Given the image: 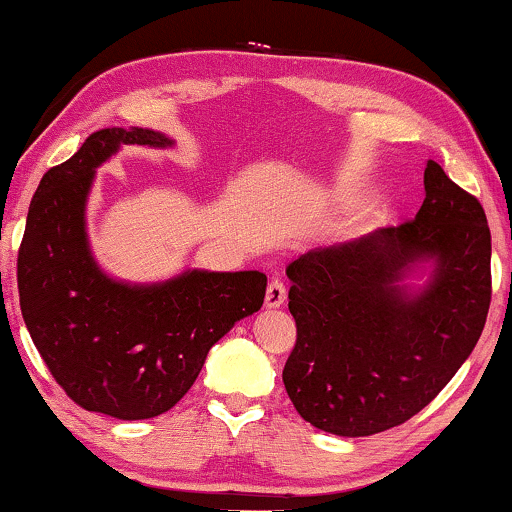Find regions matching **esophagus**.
Here are the masks:
<instances>
[{"label":"esophagus","mask_w":512,"mask_h":512,"mask_svg":"<svg viewBox=\"0 0 512 512\" xmlns=\"http://www.w3.org/2000/svg\"><path fill=\"white\" fill-rule=\"evenodd\" d=\"M286 300V286L279 277H272L270 284H268V291H265V307H279L284 305Z\"/></svg>","instance_id":"34e87169"}]
</instances>
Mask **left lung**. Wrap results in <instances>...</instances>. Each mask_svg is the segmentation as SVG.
Listing matches in <instances>:
<instances>
[{
	"label": "left lung",
	"mask_w": 512,
	"mask_h": 512,
	"mask_svg": "<svg viewBox=\"0 0 512 512\" xmlns=\"http://www.w3.org/2000/svg\"><path fill=\"white\" fill-rule=\"evenodd\" d=\"M415 219L289 263L296 347L282 380L298 415L359 438L415 417L461 368L492 300L485 209L429 160ZM426 274L427 282H407Z\"/></svg>",
	"instance_id": "left-lung-1"
}]
</instances>
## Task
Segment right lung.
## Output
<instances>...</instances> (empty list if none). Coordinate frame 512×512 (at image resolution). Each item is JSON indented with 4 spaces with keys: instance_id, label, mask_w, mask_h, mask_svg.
<instances>
[{
    "instance_id": "1",
    "label": "right lung",
    "mask_w": 512,
    "mask_h": 512,
    "mask_svg": "<svg viewBox=\"0 0 512 512\" xmlns=\"http://www.w3.org/2000/svg\"><path fill=\"white\" fill-rule=\"evenodd\" d=\"M125 144L167 149L149 128L90 135L39 181L18 251L20 312L55 382L81 408L149 419L177 405L207 352L261 310L258 270H186L153 284L109 277L90 251L86 205L95 170Z\"/></svg>"
}]
</instances>
